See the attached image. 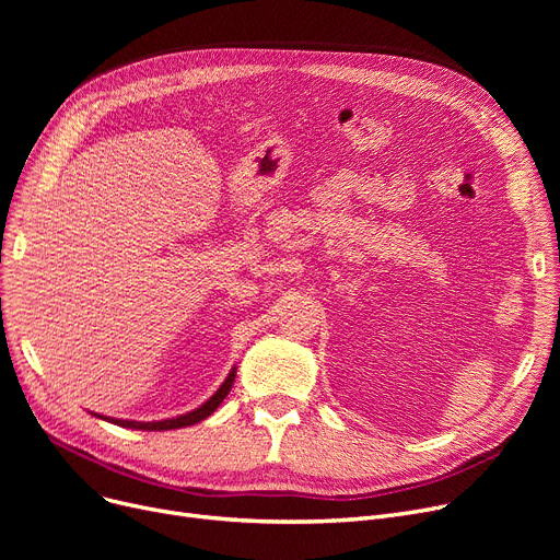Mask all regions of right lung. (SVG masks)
Returning a JSON list of instances; mask_svg holds the SVG:
<instances>
[{"label": "right lung", "instance_id": "obj_1", "mask_svg": "<svg viewBox=\"0 0 560 560\" xmlns=\"http://www.w3.org/2000/svg\"><path fill=\"white\" fill-rule=\"evenodd\" d=\"M233 378H235V368H231L229 376L224 378V384L218 388V393L213 397L206 399L199 408L190 410V413H184V416H176V418H167V420H156V422H136V420H117V418H108V416H100V413H93L95 418L100 420H106V422H113L117 427H125V429H138V431H170V429H184V427H192L201 420L209 418L213 410L224 401V397L229 395L231 386H233Z\"/></svg>", "mask_w": 560, "mask_h": 560}]
</instances>
